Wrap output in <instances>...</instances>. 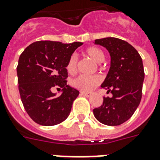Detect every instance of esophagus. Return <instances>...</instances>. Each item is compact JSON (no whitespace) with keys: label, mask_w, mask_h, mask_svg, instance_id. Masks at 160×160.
Returning <instances> with one entry per match:
<instances>
[{"label":"esophagus","mask_w":160,"mask_h":160,"mask_svg":"<svg viewBox=\"0 0 160 160\" xmlns=\"http://www.w3.org/2000/svg\"><path fill=\"white\" fill-rule=\"evenodd\" d=\"M80 95L85 96H90L91 95V92H85V91H80Z\"/></svg>","instance_id":"34e87169"}]
</instances>
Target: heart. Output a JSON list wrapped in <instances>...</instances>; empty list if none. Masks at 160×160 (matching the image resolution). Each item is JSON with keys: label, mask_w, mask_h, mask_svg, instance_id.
Returning <instances> with one entry per match:
<instances>
[{"label": "heart", "mask_w": 160, "mask_h": 160, "mask_svg": "<svg viewBox=\"0 0 160 160\" xmlns=\"http://www.w3.org/2000/svg\"><path fill=\"white\" fill-rule=\"evenodd\" d=\"M85 54L96 62V64H101L105 60V54L103 51L97 47H89L85 50ZM67 72L69 75H75L77 72V58L75 55L69 57L66 64ZM102 80L98 75L86 76L79 75L70 81L71 85L75 89L81 91H90L99 85Z\"/></svg>", "instance_id": "heart-1"}]
</instances>
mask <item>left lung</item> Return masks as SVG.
<instances>
[{"instance_id":"8db88e82","label":"left lung","mask_w":160,"mask_h":160,"mask_svg":"<svg viewBox=\"0 0 160 160\" xmlns=\"http://www.w3.org/2000/svg\"><path fill=\"white\" fill-rule=\"evenodd\" d=\"M107 48L111 67L101 85L112 94L103 97V103L93 110L95 118L107 126H118L131 118L142 98L144 70L141 56L128 42L117 38L95 40Z\"/></svg>"}]
</instances>
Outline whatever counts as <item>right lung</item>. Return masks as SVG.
I'll return each mask as SVG.
<instances>
[{
    "instance_id": "add662e5",
    "label": "right lung",
    "mask_w": 160,
    "mask_h": 160,
    "mask_svg": "<svg viewBox=\"0 0 160 160\" xmlns=\"http://www.w3.org/2000/svg\"><path fill=\"white\" fill-rule=\"evenodd\" d=\"M83 42L38 41L19 57L17 73L23 107L38 124L53 126L69 117L79 91L67 85V62ZM62 92L56 96L52 89Z\"/></svg>"
}]
</instances>
